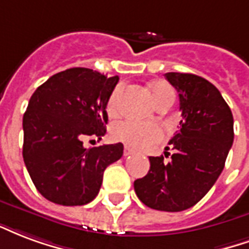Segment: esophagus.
<instances>
[{
	"label": "esophagus",
	"instance_id": "34e87169",
	"mask_svg": "<svg viewBox=\"0 0 249 249\" xmlns=\"http://www.w3.org/2000/svg\"><path fill=\"white\" fill-rule=\"evenodd\" d=\"M132 150L131 148H130V147L128 146H124V151H123V155H124V157H130V155H131L132 154Z\"/></svg>",
	"mask_w": 249,
	"mask_h": 249
}]
</instances>
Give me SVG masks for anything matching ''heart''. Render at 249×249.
I'll return each mask as SVG.
<instances>
[{"label": "heart", "mask_w": 249, "mask_h": 249, "mask_svg": "<svg viewBox=\"0 0 249 249\" xmlns=\"http://www.w3.org/2000/svg\"><path fill=\"white\" fill-rule=\"evenodd\" d=\"M152 97L155 102H159L167 95H174L171 86L166 82H157L151 86ZM118 97L119 89H115L107 101V114L115 115L118 112ZM112 138L118 142L124 143L132 148H148L162 141L164 138L163 128L157 123H143L135 121H122L112 126Z\"/></svg>", "instance_id": "heart-1"}]
</instances>
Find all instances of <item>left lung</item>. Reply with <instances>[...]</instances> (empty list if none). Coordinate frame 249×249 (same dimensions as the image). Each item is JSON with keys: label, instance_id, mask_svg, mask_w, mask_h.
Returning <instances> with one entry per match:
<instances>
[{"label": "left lung", "instance_id": "left-lung-1", "mask_svg": "<svg viewBox=\"0 0 249 249\" xmlns=\"http://www.w3.org/2000/svg\"><path fill=\"white\" fill-rule=\"evenodd\" d=\"M179 92L180 131L170 141L171 160L150 157L146 177L134 182L143 204L167 212L195 206L211 190L224 168L233 143V117L220 91L204 78L166 72Z\"/></svg>", "mask_w": 249, "mask_h": 249}]
</instances>
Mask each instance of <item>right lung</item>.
<instances>
[{
    "mask_svg": "<svg viewBox=\"0 0 249 249\" xmlns=\"http://www.w3.org/2000/svg\"><path fill=\"white\" fill-rule=\"evenodd\" d=\"M118 75L85 67L54 74L38 87L23 114L22 157L38 192L61 206H83L97 196L106 167L123 144L83 147L106 134V106Z\"/></svg>",
    "mask_w": 249,
    "mask_h": 249,
    "instance_id": "add662e5",
    "label": "right lung"
}]
</instances>
